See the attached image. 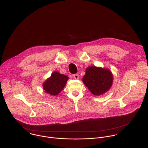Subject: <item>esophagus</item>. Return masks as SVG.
Segmentation results:
<instances>
[{"label":"esophagus","instance_id":"obj_1","mask_svg":"<svg viewBox=\"0 0 148 148\" xmlns=\"http://www.w3.org/2000/svg\"><path fill=\"white\" fill-rule=\"evenodd\" d=\"M73 77H74V78L75 79H78L79 78V75L78 74H75L73 75Z\"/></svg>","mask_w":148,"mask_h":148}]
</instances>
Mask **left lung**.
<instances>
[{
  "label": "left lung",
  "instance_id": "obj_1",
  "mask_svg": "<svg viewBox=\"0 0 148 148\" xmlns=\"http://www.w3.org/2000/svg\"><path fill=\"white\" fill-rule=\"evenodd\" d=\"M82 81L94 95H100L108 91L112 85L113 75L108 69L88 67Z\"/></svg>",
  "mask_w": 148,
  "mask_h": 148
}]
</instances>
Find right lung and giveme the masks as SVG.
Returning <instances> with one entry per match:
<instances>
[{"label": "right lung", "mask_w": 148, "mask_h": 148, "mask_svg": "<svg viewBox=\"0 0 148 148\" xmlns=\"http://www.w3.org/2000/svg\"><path fill=\"white\" fill-rule=\"evenodd\" d=\"M68 79L67 76L54 71L43 83V89L46 93L54 96L57 95L64 88Z\"/></svg>", "instance_id": "1"}]
</instances>
